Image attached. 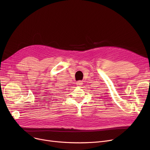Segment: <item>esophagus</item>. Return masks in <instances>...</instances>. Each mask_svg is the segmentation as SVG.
<instances>
[{"label": "esophagus", "instance_id": "34e87169", "mask_svg": "<svg viewBox=\"0 0 150 150\" xmlns=\"http://www.w3.org/2000/svg\"><path fill=\"white\" fill-rule=\"evenodd\" d=\"M76 85L78 86V87H81V86L83 85V83L81 81H78L76 82Z\"/></svg>", "mask_w": 150, "mask_h": 150}]
</instances>
